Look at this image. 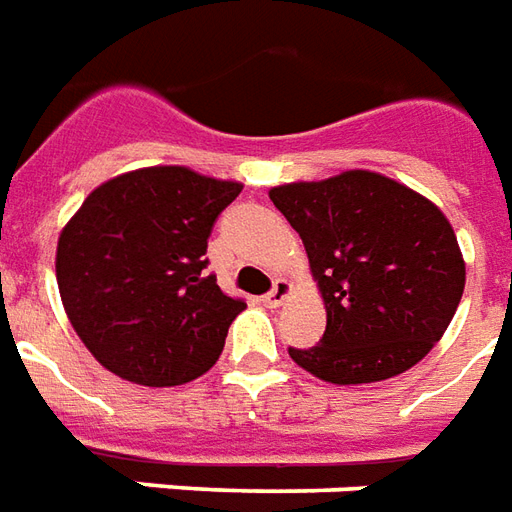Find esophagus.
I'll return each mask as SVG.
<instances>
[{"instance_id": "esophagus-1", "label": "esophagus", "mask_w": 512, "mask_h": 512, "mask_svg": "<svg viewBox=\"0 0 512 512\" xmlns=\"http://www.w3.org/2000/svg\"><path fill=\"white\" fill-rule=\"evenodd\" d=\"M288 296H290V282L288 279H277V282H274V288L268 290L266 296H263V301H266L268 307H279V304L288 299Z\"/></svg>"}]
</instances>
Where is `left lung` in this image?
Here are the masks:
<instances>
[{
    "label": "left lung",
    "mask_w": 512,
    "mask_h": 512,
    "mask_svg": "<svg viewBox=\"0 0 512 512\" xmlns=\"http://www.w3.org/2000/svg\"><path fill=\"white\" fill-rule=\"evenodd\" d=\"M301 235L326 332L290 359L332 384L400 376L439 343L466 282L444 213L397 180L351 169L268 191Z\"/></svg>",
    "instance_id": "left-lung-1"
}]
</instances>
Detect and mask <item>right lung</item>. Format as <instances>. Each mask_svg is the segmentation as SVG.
Returning <instances> with one entry per match:
<instances>
[{
  "label": "right lung",
  "instance_id": "obj_1",
  "mask_svg": "<svg viewBox=\"0 0 512 512\" xmlns=\"http://www.w3.org/2000/svg\"><path fill=\"white\" fill-rule=\"evenodd\" d=\"M241 183L186 167L106 180L65 224L57 285L73 329L115 376L178 386L208 373L246 301L208 268V238Z\"/></svg>",
  "mask_w": 512,
  "mask_h": 512
}]
</instances>
